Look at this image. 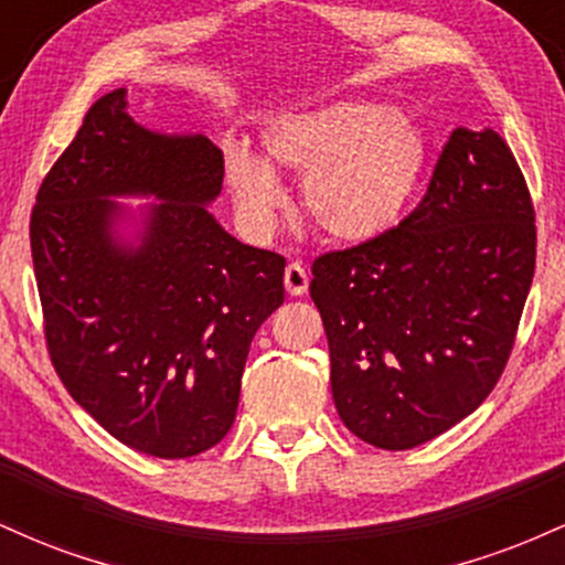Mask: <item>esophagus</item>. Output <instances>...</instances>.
I'll return each instance as SVG.
<instances>
[{
	"mask_svg": "<svg viewBox=\"0 0 565 565\" xmlns=\"http://www.w3.org/2000/svg\"><path fill=\"white\" fill-rule=\"evenodd\" d=\"M284 287H287L291 297L305 295L308 291V270L300 263H289L287 270H284Z\"/></svg>",
	"mask_w": 565,
	"mask_h": 565,
	"instance_id": "esophagus-1",
	"label": "esophagus"
}]
</instances>
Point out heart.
Returning <instances> with one entry per match:
<instances>
[{
    "instance_id": "heart-1",
    "label": "heart",
    "mask_w": 565,
    "mask_h": 565,
    "mask_svg": "<svg viewBox=\"0 0 565 565\" xmlns=\"http://www.w3.org/2000/svg\"><path fill=\"white\" fill-rule=\"evenodd\" d=\"M263 159L233 151L225 180L252 231L274 228L287 193L276 174L302 180V206L323 236L366 244L401 223L427 164L423 129L382 103L334 100L263 127Z\"/></svg>"
}]
</instances>
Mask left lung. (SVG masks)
Masks as SVG:
<instances>
[{
  "label": "left lung",
  "instance_id": "left-lung-1",
  "mask_svg": "<svg viewBox=\"0 0 565 565\" xmlns=\"http://www.w3.org/2000/svg\"><path fill=\"white\" fill-rule=\"evenodd\" d=\"M534 260V206L508 142L457 127L398 228L313 263L348 430L404 451L476 412L510 359Z\"/></svg>",
  "mask_w": 565,
  "mask_h": 565
}]
</instances>
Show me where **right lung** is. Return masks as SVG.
I'll use <instances>...</instances> for the list:
<instances>
[{
	"label": "right lung",
	"instance_id": "add662e5",
	"mask_svg": "<svg viewBox=\"0 0 565 565\" xmlns=\"http://www.w3.org/2000/svg\"><path fill=\"white\" fill-rule=\"evenodd\" d=\"M223 151L103 95L47 172L31 255L57 377L129 449L185 459L236 419L252 337L284 302L281 255L233 238L210 204ZM116 198H153L138 211Z\"/></svg>",
	"mask_w": 565,
	"mask_h": 565
}]
</instances>
